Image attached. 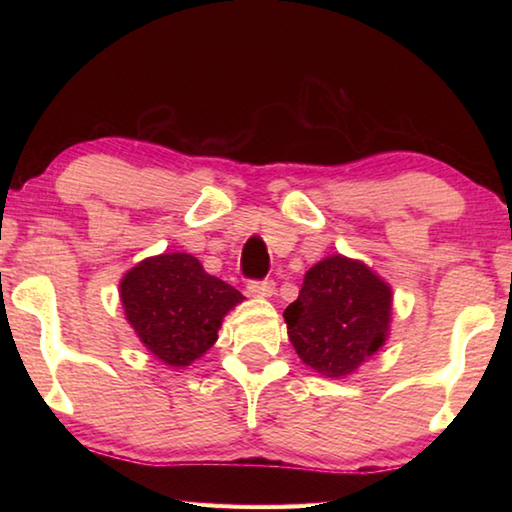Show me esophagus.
Wrapping results in <instances>:
<instances>
[{
    "mask_svg": "<svg viewBox=\"0 0 512 512\" xmlns=\"http://www.w3.org/2000/svg\"><path fill=\"white\" fill-rule=\"evenodd\" d=\"M246 289L250 296H255V298H271L275 291V282L273 280H250Z\"/></svg>",
    "mask_w": 512,
    "mask_h": 512,
    "instance_id": "obj_1",
    "label": "esophagus"
}]
</instances>
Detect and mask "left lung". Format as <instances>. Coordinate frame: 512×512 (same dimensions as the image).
<instances>
[{
    "mask_svg": "<svg viewBox=\"0 0 512 512\" xmlns=\"http://www.w3.org/2000/svg\"><path fill=\"white\" fill-rule=\"evenodd\" d=\"M391 309L393 291L375 271L359 259L332 255L305 273L284 320L302 363L341 379L386 343Z\"/></svg>",
    "mask_w": 512,
    "mask_h": 512,
    "instance_id": "left-lung-1",
    "label": "left lung"
}]
</instances>
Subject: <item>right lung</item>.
I'll list each match as a JSON object with an SVG mask.
<instances>
[{"label":"right lung","instance_id":"obj_1","mask_svg":"<svg viewBox=\"0 0 512 512\" xmlns=\"http://www.w3.org/2000/svg\"><path fill=\"white\" fill-rule=\"evenodd\" d=\"M126 320L164 366L185 368L219 339L223 316L244 296L205 273L187 253H164L133 266L119 282Z\"/></svg>","mask_w":512,"mask_h":512}]
</instances>
